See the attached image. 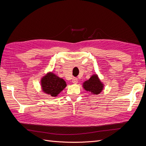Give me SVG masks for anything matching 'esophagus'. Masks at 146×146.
<instances>
[{"mask_svg":"<svg viewBox=\"0 0 146 146\" xmlns=\"http://www.w3.org/2000/svg\"><path fill=\"white\" fill-rule=\"evenodd\" d=\"M72 83H74V84H77V83H78V79L77 78H75V77H74L73 78H72Z\"/></svg>","mask_w":146,"mask_h":146,"instance_id":"obj_1","label":"esophagus"}]
</instances>
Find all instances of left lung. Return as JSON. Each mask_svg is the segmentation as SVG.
<instances>
[{
	"label": "left lung",
	"instance_id": "8db88e82",
	"mask_svg": "<svg viewBox=\"0 0 146 146\" xmlns=\"http://www.w3.org/2000/svg\"><path fill=\"white\" fill-rule=\"evenodd\" d=\"M83 88L86 91L91 92L92 94L98 95L103 91L104 85L100 81L98 75L94 74L89 80L83 83Z\"/></svg>",
	"mask_w": 146,
	"mask_h": 146
}]
</instances>
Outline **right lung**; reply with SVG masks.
<instances>
[{"label": "right lung", "instance_id": "add662e5", "mask_svg": "<svg viewBox=\"0 0 146 146\" xmlns=\"http://www.w3.org/2000/svg\"><path fill=\"white\" fill-rule=\"evenodd\" d=\"M41 85L42 91L52 97L58 96L67 86L64 80L51 72L42 77Z\"/></svg>", "mask_w": 146, "mask_h": 146}]
</instances>
